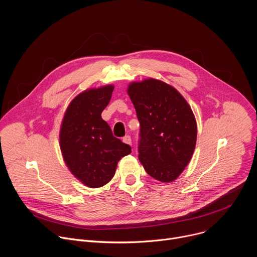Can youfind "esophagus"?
<instances>
[{"label": "esophagus", "mask_w": 257, "mask_h": 257, "mask_svg": "<svg viewBox=\"0 0 257 257\" xmlns=\"http://www.w3.org/2000/svg\"><path fill=\"white\" fill-rule=\"evenodd\" d=\"M123 143L124 144H126V145H129V146H131V138H130V136H125V137H123Z\"/></svg>", "instance_id": "34e87169"}]
</instances>
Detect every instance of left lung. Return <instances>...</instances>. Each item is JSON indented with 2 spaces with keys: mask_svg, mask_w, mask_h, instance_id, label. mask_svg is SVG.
Returning a JSON list of instances; mask_svg holds the SVG:
<instances>
[{
  "mask_svg": "<svg viewBox=\"0 0 257 257\" xmlns=\"http://www.w3.org/2000/svg\"><path fill=\"white\" fill-rule=\"evenodd\" d=\"M127 93L141 123L139 161L153 178L174 181L196 148L197 122L190 104L173 86L153 78L131 82Z\"/></svg>",
  "mask_w": 257,
  "mask_h": 257,
  "instance_id": "1",
  "label": "left lung"
}]
</instances>
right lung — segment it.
<instances>
[{"instance_id":"add662e5","label":"right lung","mask_w":257,"mask_h":257,"mask_svg":"<svg viewBox=\"0 0 257 257\" xmlns=\"http://www.w3.org/2000/svg\"><path fill=\"white\" fill-rule=\"evenodd\" d=\"M112 91L113 85H105L81 92L69 102L60 125L59 147L65 165L91 189L105 185L118 162L131 153L101 118Z\"/></svg>"}]
</instances>
